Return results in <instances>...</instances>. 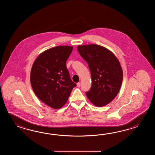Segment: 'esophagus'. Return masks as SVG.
Here are the masks:
<instances>
[{
  "label": "esophagus",
  "mask_w": 155,
  "mask_h": 155,
  "mask_svg": "<svg viewBox=\"0 0 155 155\" xmlns=\"http://www.w3.org/2000/svg\"><path fill=\"white\" fill-rule=\"evenodd\" d=\"M80 86H81V83H80V82H78V83H77V86H78V87H80Z\"/></svg>",
  "instance_id": "obj_1"
}]
</instances>
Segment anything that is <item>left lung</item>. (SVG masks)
I'll list each match as a JSON object with an SVG mask.
<instances>
[{
    "mask_svg": "<svg viewBox=\"0 0 155 155\" xmlns=\"http://www.w3.org/2000/svg\"><path fill=\"white\" fill-rule=\"evenodd\" d=\"M80 55L88 64L92 84L86 95L96 106L109 104L117 95L122 84L123 73L115 55L96 44L79 45Z\"/></svg>",
    "mask_w": 155,
    "mask_h": 155,
    "instance_id": "obj_1",
    "label": "left lung"
}]
</instances>
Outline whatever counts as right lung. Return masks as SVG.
I'll use <instances>...</instances> for the list:
<instances>
[{"label": "right lung", "instance_id": "1", "mask_svg": "<svg viewBox=\"0 0 155 155\" xmlns=\"http://www.w3.org/2000/svg\"><path fill=\"white\" fill-rule=\"evenodd\" d=\"M73 46H58L40 54L31 70L30 82L37 97L47 105L60 109L65 104L73 88L66 62Z\"/></svg>", "mask_w": 155, "mask_h": 155}]
</instances>
